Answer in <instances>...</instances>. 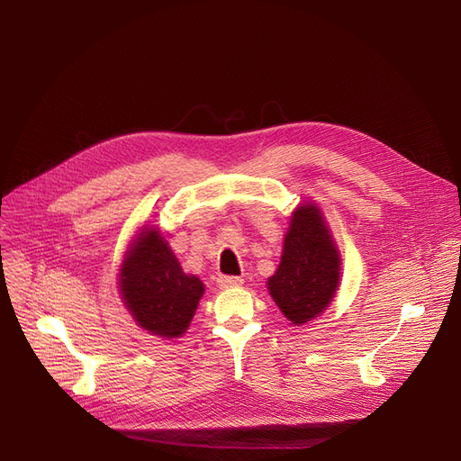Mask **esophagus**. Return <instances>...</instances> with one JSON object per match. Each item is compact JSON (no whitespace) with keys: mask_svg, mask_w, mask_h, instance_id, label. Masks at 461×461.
Returning <instances> with one entry per match:
<instances>
[{"mask_svg":"<svg viewBox=\"0 0 461 461\" xmlns=\"http://www.w3.org/2000/svg\"><path fill=\"white\" fill-rule=\"evenodd\" d=\"M216 282H218V285H221L222 289L243 285V278H240V276H218Z\"/></svg>","mask_w":461,"mask_h":461,"instance_id":"1","label":"esophagus"}]
</instances>
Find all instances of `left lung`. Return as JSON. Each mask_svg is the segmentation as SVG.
Instances as JSON below:
<instances>
[{"label":"left lung","mask_w":461,"mask_h":461,"mask_svg":"<svg viewBox=\"0 0 461 461\" xmlns=\"http://www.w3.org/2000/svg\"><path fill=\"white\" fill-rule=\"evenodd\" d=\"M340 265L320 207L304 203L292 214L282 259L267 289L289 321L304 325L330 304L340 282Z\"/></svg>","instance_id":"8db88e82"}]
</instances>
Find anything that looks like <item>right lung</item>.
Instances as JSON below:
<instances>
[{"label":"right lung","mask_w":461,"mask_h":461,"mask_svg":"<svg viewBox=\"0 0 461 461\" xmlns=\"http://www.w3.org/2000/svg\"><path fill=\"white\" fill-rule=\"evenodd\" d=\"M205 292L203 282L185 275L155 228H145L119 269V294L134 321L155 336H181Z\"/></svg>","instance_id":"1"}]
</instances>
